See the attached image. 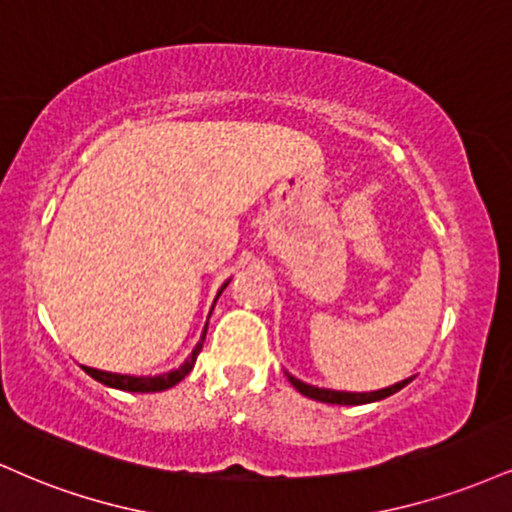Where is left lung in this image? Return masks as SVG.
Wrapping results in <instances>:
<instances>
[{
	"mask_svg": "<svg viewBox=\"0 0 512 512\" xmlns=\"http://www.w3.org/2000/svg\"><path fill=\"white\" fill-rule=\"evenodd\" d=\"M289 383L296 387L298 392L305 397L315 399V402H325V404H344V407H354V404H370V402H380V399L395 395V392L402 390L404 385H409L414 378H404L402 383H395L390 387H383V390H373V392H346V390H330V387H317L310 383H303L298 380L296 375L286 373Z\"/></svg>",
	"mask_w": 512,
	"mask_h": 512,
	"instance_id": "8db88e82",
	"label": "left lung"
}]
</instances>
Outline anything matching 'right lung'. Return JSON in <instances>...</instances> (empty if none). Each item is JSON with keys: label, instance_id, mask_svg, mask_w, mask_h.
Wrapping results in <instances>:
<instances>
[{"label": "right lung", "instance_id": "add662e5", "mask_svg": "<svg viewBox=\"0 0 512 512\" xmlns=\"http://www.w3.org/2000/svg\"><path fill=\"white\" fill-rule=\"evenodd\" d=\"M228 284H231V279L223 281V286L219 289V293H216V298L221 296L223 289H226ZM216 298H214V303H216ZM211 310H214V308H211ZM207 325H209V322H207ZM207 325H204L202 337H199V342H197L195 349H192V354L187 356L178 368L168 370V373H158V375H127V373H110V370H98V368H91V366H81V368H84L93 380H98V383H103V385H108V387H115V390H125V392H163V390H168V387L178 385L180 380L185 378V375L190 373L192 368H195V361H197L199 351H202L204 337H207Z\"/></svg>", "mask_w": 512, "mask_h": 512}]
</instances>
